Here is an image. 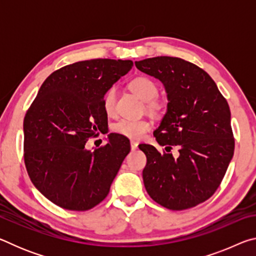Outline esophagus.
<instances>
[{
    "label": "esophagus",
    "instance_id": "obj_1",
    "mask_svg": "<svg viewBox=\"0 0 256 256\" xmlns=\"http://www.w3.org/2000/svg\"><path fill=\"white\" fill-rule=\"evenodd\" d=\"M138 142L131 140V149H132V150H136V149L138 148Z\"/></svg>",
    "mask_w": 256,
    "mask_h": 256
}]
</instances>
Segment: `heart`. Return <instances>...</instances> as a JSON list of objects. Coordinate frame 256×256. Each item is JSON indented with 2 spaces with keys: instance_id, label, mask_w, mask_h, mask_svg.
I'll use <instances>...</instances> for the list:
<instances>
[{
  "instance_id": "b5f03b06",
  "label": "heart",
  "mask_w": 256,
  "mask_h": 256,
  "mask_svg": "<svg viewBox=\"0 0 256 256\" xmlns=\"http://www.w3.org/2000/svg\"><path fill=\"white\" fill-rule=\"evenodd\" d=\"M130 88L136 96L146 102L151 110H158L160 105L154 100L158 94V88L154 82L146 76H138L130 82ZM116 96L118 90L112 86L106 92L102 99L104 110L108 115H114L116 110ZM151 128V123L146 120L120 118L112 125V131L130 138H140Z\"/></svg>"
}]
</instances>
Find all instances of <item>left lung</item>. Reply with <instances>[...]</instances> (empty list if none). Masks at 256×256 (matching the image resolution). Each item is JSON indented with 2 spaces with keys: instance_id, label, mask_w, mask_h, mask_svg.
Listing matches in <instances>:
<instances>
[{
  "instance_id": "1",
  "label": "left lung",
  "mask_w": 256,
  "mask_h": 256,
  "mask_svg": "<svg viewBox=\"0 0 256 256\" xmlns=\"http://www.w3.org/2000/svg\"><path fill=\"white\" fill-rule=\"evenodd\" d=\"M141 72L162 82L167 110L154 130L160 146L180 156L141 144L146 156L142 177L154 201L170 210L204 202L219 188L234 156L230 110L206 71L178 58L158 56L136 62Z\"/></svg>"
}]
</instances>
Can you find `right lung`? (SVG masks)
Returning <instances> with one entry per match:
<instances>
[{
    "instance_id": "1",
    "label": "right lung",
    "mask_w": 256,
    "mask_h": 256,
    "mask_svg": "<svg viewBox=\"0 0 256 256\" xmlns=\"http://www.w3.org/2000/svg\"><path fill=\"white\" fill-rule=\"evenodd\" d=\"M132 66L130 60H81L42 84L24 120V164L34 188L56 206L86 211L110 193L130 141L110 133L94 151L86 142L107 125L104 96Z\"/></svg>"
}]
</instances>
